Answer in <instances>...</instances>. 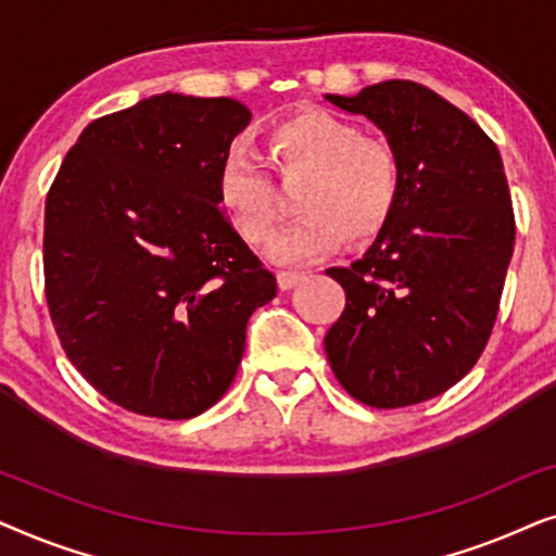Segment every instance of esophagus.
<instances>
[{
  "instance_id": "1",
  "label": "esophagus",
  "mask_w": 556,
  "mask_h": 556,
  "mask_svg": "<svg viewBox=\"0 0 556 556\" xmlns=\"http://www.w3.org/2000/svg\"><path fill=\"white\" fill-rule=\"evenodd\" d=\"M303 278H306V273H299V270H280V273H278V286L283 288V291H291V288L299 286Z\"/></svg>"
}]
</instances>
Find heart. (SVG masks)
Instances as JSON below:
<instances>
[{
    "mask_svg": "<svg viewBox=\"0 0 556 556\" xmlns=\"http://www.w3.org/2000/svg\"><path fill=\"white\" fill-rule=\"evenodd\" d=\"M270 162L280 177L308 174L301 187L303 215L273 242L278 263H306L339 248L367 242L390 223L400 202V159L382 141L326 111H306L268 131ZM215 192L219 207L242 238L263 245L280 223V200L268 169L248 149L219 159Z\"/></svg>",
    "mask_w": 556,
    "mask_h": 556,
    "instance_id": "obj_1",
    "label": "heart"
}]
</instances>
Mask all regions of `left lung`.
Returning a JSON list of instances; mask_svg holds the SVG:
<instances>
[{
    "label": "left lung",
    "mask_w": 556,
    "mask_h": 556,
    "mask_svg": "<svg viewBox=\"0 0 556 556\" xmlns=\"http://www.w3.org/2000/svg\"><path fill=\"white\" fill-rule=\"evenodd\" d=\"M324 98L369 118L402 169L400 202L371 248L326 270L346 293L326 356L364 405H417L473 369L496 324L516 238L504 162L473 118L420 83Z\"/></svg>",
    "instance_id": "8db88e82"
}]
</instances>
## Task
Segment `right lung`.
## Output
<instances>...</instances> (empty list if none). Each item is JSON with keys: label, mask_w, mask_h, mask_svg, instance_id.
<instances>
[{"label": "right lung", "mask_w": 556, "mask_h": 556, "mask_svg": "<svg viewBox=\"0 0 556 556\" xmlns=\"http://www.w3.org/2000/svg\"><path fill=\"white\" fill-rule=\"evenodd\" d=\"M235 98L162 93L96 118L45 202V295L67 359L118 407L189 420L227 392L276 276L219 210Z\"/></svg>", "instance_id": "right-lung-1"}]
</instances>
